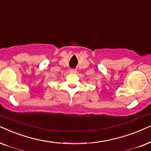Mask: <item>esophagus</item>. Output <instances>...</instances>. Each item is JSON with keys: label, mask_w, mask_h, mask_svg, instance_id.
<instances>
[{"label": "esophagus", "mask_w": 151, "mask_h": 151, "mask_svg": "<svg viewBox=\"0 0 151 151\" xmlns=\"http://www.w3.org/2000/svg\"><path fill=\"white\" fill-rule=\"evenodd\" d=\"M70 72H71V73H77V70L76 69H71L70 70Z\"/></svg>", "instance_id": "1"}]
</instances>
